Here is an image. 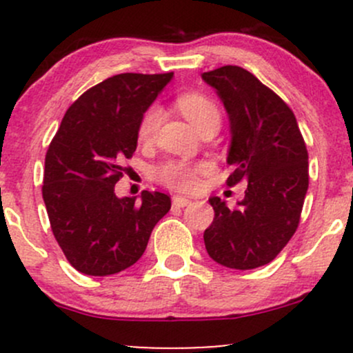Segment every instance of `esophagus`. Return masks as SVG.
<instances>
[{
    "instance_id": "34e87169",
    "label": "esophagus",
    "mask_w": 353,
    "mask_h": 353,
    "mask_svg": "<svg viewBox=\"0 0 353 353\" xmlns=\"http://www.w3.org/2000/svg\"><path fill=\"white\" fill-rule=\"evenodd\" d=\"M172 204L176 205V208H185V205L190 204V199H188V197H182V196H174Z\"/></svg>"
}]
</instances>
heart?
Returning <instances> with one entry per match:
<instances>
[{
    "label": "heart",
    "instance_id": "heart-1",
    "mask_svg": "<svg viewBox=\"0 0 353 353\" xmlns=\"http://www.w3.org/2000/svg\"><path fill=\"white\" fill-rule=\"evenodd\" d=\"M176 106L182 112V116L197 129V132L205 125H217L219 128L221 124V111L216 103L201 92H184L176 99ZM161 121H163V111L157 106H151L144 112L139 129H137V134L143 143H151L156 137ZM205 169H208V164L189 165L179 163V161H168L154 171V176L161 184L171 189L190 190L196 188L199 172Z\"/></svg>",
    "mask_w": 353,
    "mask_h": 353
}]
</instances>
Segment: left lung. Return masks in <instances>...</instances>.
Listing matches in <instances>:
<instances>
[{
	"instance_id": "left-lung-1",
	"label": "left lung",
	"mask_w": 353,
	"mask_h": 353,
	"mask_svg": "<svg viewBox=\"0 0 353 353\" xmlns=\"http://www.w3.org/2000/svg\"><path fill=\"white\" fill-rule=\"evenodd\" d=\"M229 116L232 165L228 184L244 181L237 208L210 197L212 224L205 229L209 257L229 269L269 264L297 230L309 189V154L294 112L252 72L222 66L204 72Z\"/></svg>"
}]
</instances>
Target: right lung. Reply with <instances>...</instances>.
<instances>
[{
    "instance_id": "add662e5",
    "label": "right lung",
    "mask_w": 353,
    "mask_h": 353,
    "mask_svg": "<svg viewBox=\"0 0 353 353\" xmlns=\"http://www.w3.org/2000/svg\"><path fill=\"white\" fill-rule=\"evenodd\" d=\"M174 72H124L88 89L68 109L44 161L43 199L52 234L70 264L112 275L136 264L154 225L171 209L163 192L117 197L123 163L137 148L144 112Z\"/></svg>"
}]
</instances>
